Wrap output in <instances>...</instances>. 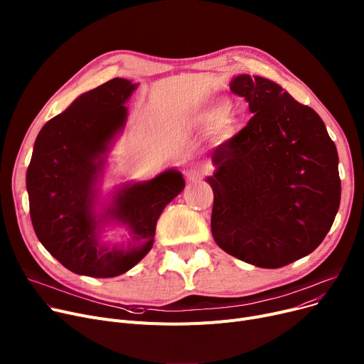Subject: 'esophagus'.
Masks as SVG:
<instances>
[{
	"label": "esophagus",
	"mask_w": 364,
	"mask_h": 364,
	"mask_svg": "<svg viewBox=\"0 0 364 364\" xmlns=\"http://www.w3.org/2000/svg\"><path fill=\"white\" fill-rule=\"evenodd\" d=\"M186 172H188V175H189L191 178H203V176L207 175L208 168H207L204 164H196V166L188 167Z\"/></svg>",
	"instance_id": "34e87169"
}]
</instances>
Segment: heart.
Returning a JSON list of instances; mask_svg holds the SVG:
<instances>
[{
  "mask_svg": "<svg viewBox=\"0 0 364 364\" xmlns=\"http://www.w3.org/2000/svg\"><path fill=\"white\" fill-rule=\"evenodd\" d=\"M201 120L205 124H216L222 121L220 129H222V132H226L233 124L235 117H233L232 109L226 102H218V104H213V105L207 107V109L201 114Z\"/></svg>",
  "mask_w": 364,
  "mask_h": 364,
  "instance_id": "1",
  "label": "heart"
}]
</instances>
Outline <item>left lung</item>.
Returning a JSON list of instances; mask_svg holds the SVG:
<instances>
[{"instance_id":"8db88e82","label":"left lung","mask_w":364,"mask_h":364,"mask_svg":"<svg viewBox=\"0 0 364 364\" xmlns=\"http://www.w3.org/2000/svg\"><path fill=\"white\" fill-rule=\"evenodd\" d=\"M230 91L252 117L211 154V233L233 257L277 269L313 252L335 220L336 146L311 107L277 83L240 75Z\"/></svg>"}]
</instances>
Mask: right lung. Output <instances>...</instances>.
<instances>
[{"mask_svg": "<svg viewBox=\"0 0 364 364\" xmlns=\"http://www.w3.org/2000/svg\"><path fill=\"white\" fill-rule=\"evenodd\" d=\"M136 83L114 77L82 94L66 112L39 131L26 172L29 211L41 244L64 267L91 277H114L139 263L151 250L163 208L183 189V178L167 170L153 181L127 185L97 219L94 182L102 154L122 129ZM114 218L132 229L126 252L99 241V223Z\"/></svg>", "mask_w": 364, "mask_h": 364, "instance_id": "add662e5", "label": "right lung"}]
</instances>
